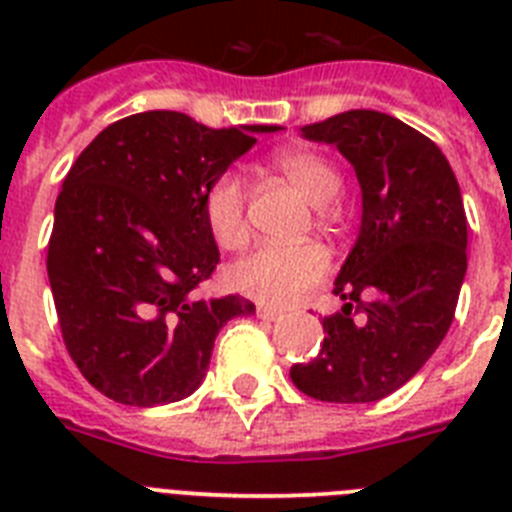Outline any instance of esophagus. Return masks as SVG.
I'll return each mask as SVG.
<instances>
[{
    "instance_id": "obj_1",
    "label": "esophagus",
    "mask_w": 512,
    "mask_h": 512,
    "mask_svg": "<svg viewBox=\"0 0 512 512\" xmlns=\"http://www.w3.org/2000/svg\"><path fill=\"white\" fill-rule=\"evenodd\" d=\"M256 315H259L261 320H269V323H277V320L284 318L282 310H277V307H269V305L256 307Z\"/></svg>"
}]
</instances>
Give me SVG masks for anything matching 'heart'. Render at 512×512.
<instances>
[{
	"label": "heart",
	"instance_id": "b5f03b06",
	"mask_svg": "<svg viewBox=\"0 0 512 512\" xmlns=\"http://www.w3.org/2000/svg\"><path fill=\"white\" fill-rule=\"evenodd\" d=\"M277 166L289 182L300 187L312 205H328L341 192V176L336 166L320 153L305 148L284 151L277 156ZM202 212L217 246L233 251L246 243V184L235 171H225L207 187ZM328 269V253L318 243H264L230 266L228 282L235 292H243L264 305L289 307L300 302L312 287H318Z\"/></svg>",
	"mask_w": 512,
	"mask_h": 512
}]
</instances>
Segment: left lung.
I'll list each match as a JSON object with an SVG mask.
<instances>
[{
	"label": "left lung",
	"mask_w": 512,
	"mask_h": 512,
	"mask_svg": "<svg viewBox=\"0 0 512 512\" xmlns=\"http://www.w3.org/2000/svg\"><path fill=\"white\" fill-rule=\"evenodd\" d=\"M302 135L354 166L361 228L333 289L341 312L323 318L320 354L289 377L315 400L377 402L420 372L454 320L467 274L459 182L431 138L384 112L348 110Z\"/></svg>",
	"instance_id": "obj_1"
}]
</instances>
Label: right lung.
Segmentation results:
<instances>
[{"label": "right lung", "instance_id": "1", "mask_svg": "<svg viewBox=\"0 0 512 512\" xmlns=\"http://www.w3.org/2000/svg\"><path fill=\"white\" fill-rule=\"evenodd\" d=\"M212 130L184 112L122 117L89 143L63 179L48 243V279L63 343L104 397L153 408L202 384L228 320L246 297L197 300L220 261L202 197L256 133Z\"/></svg>", "mask_w": 512, "mask_h": 512}]
</instances>
